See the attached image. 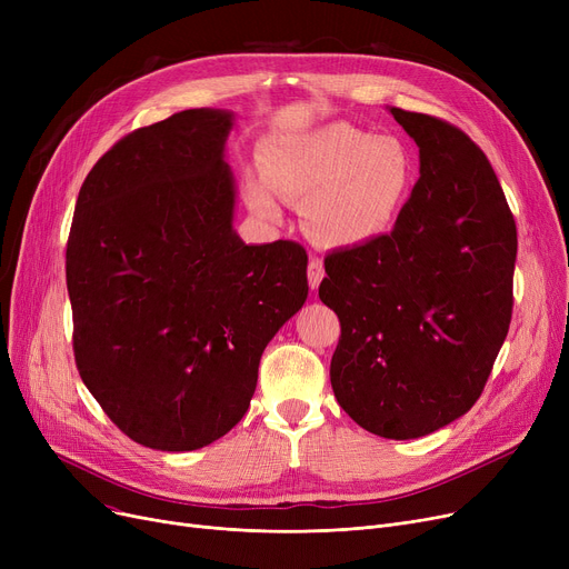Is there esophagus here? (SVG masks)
<instances>
[{
	"mask_svg": "<svg viewBox=\"0 0 569 569\" xmlns=\"http://www.w3.org/2000/svg\"><path fill=\"white\" fill-rule=\"evenodd\" d=\"M307 274H309V286H311V290H316V288L320 286V281L325 279V267H322V260L311 258L309 269H307Z\"/></svg>",
	"mask_w": 569,
	"mask_h": 569,
	"instance_id": "34e87169",
	"label": "esophagus"
}]
</instances>
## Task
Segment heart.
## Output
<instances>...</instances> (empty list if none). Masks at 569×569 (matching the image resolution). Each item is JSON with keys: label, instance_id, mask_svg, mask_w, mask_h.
I'll use <instances>...</instances> for the list:
<instances>
[{"label": "heart", "instance_id": "b5f03b06", "mask_svg": "<svg viewBox=\"0 0 569 569\" xmlns=\"http://www.w3.org/2000/svg\"><path fill=\"white\" fill-rule=\"evenodd\" d=\"M415 182L417 161L399 136L330 122L269 140L247 200L264 219L281 217L279 196L302 202V228L318 247L360 249L392 232Z\"/></svg>", "mask_w": 569, "mask_h": 569}]
</instances>
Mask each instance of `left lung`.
<instances>
[{
  "instance_id": "obj_1",
  "label": "left lung",
  "mask_w": 569,
  "mask_h": 569,
  "mask_svg": "<svg viewBox=\"0 0 569 569\" xmlns=\"http://www.w3.org/2000/svg\"><path fill=\"white\" fill-rule=\"evenodd\" d=\"M420 147L395 230L325 258L318 295L341 339L330 380L362 429L410 440L480 399L512 320L517 226L498 177L461 129L390 108Z\"/></svg>"
}]
</instances>
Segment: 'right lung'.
Wrapping results in <instances>:
<instances>
[{"mask_svg":"<svg viewBox=\"0 0 569 569\" xmlns=\"http://www.w3.org/2000/svg\"><path fill=\"white\" fill-rule=\"evenodd\" d=\"M234 114L177 112L89 170L67 247L82 382L131 440L191 452L242 420L264 346L309 295L307 251L232 228Z\"/></svg>","mask_w":569,"mask_h":569,"instance_id":"obj_1","label":"right lung"}]
</instances>
